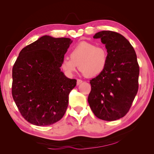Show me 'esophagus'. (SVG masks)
<instances>
[{"label":"esophagus","mask_w":154,"mask_h":154,"mask_svg":"<svg viewBox=\"0 0 154 154\" xmlns=\"http://www.w3.org/2000/svg\"><path fill=\"white\" fill-rule=\"evenodd\" d=\"M82 83V80H80V79H78V80H77V85H79L80 84H81Z\"/></svg>","instance_id":"1"}]
</instances>
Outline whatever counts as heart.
Segmentation results:
<instances>
[{
  "label": "heart",
  "instance_id": "obj_1",
  "mask_svg": "<svg viewBox=\"0 0 154 154\" xmlns=\"http://www.w3.org/2000/svg\"><path fill=\"white\" fill-rule=\"evenodd\" d=\"M70 58H64L61 67L69 75H72L78 66L83 75L94 78L103 72L108 63V52L103 46L82 42L70 51Z\"/></svg>",
  "mask_w": 154,
  "mask_h": 154
}]
</instances>
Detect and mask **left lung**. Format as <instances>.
Instances as JSON below:
<instances>
[{
	"label": "left lung",
	"instance_id": "left-lung-1",
	"mask_svg": "<svg viewBox=\"0 0 154 154\" xmlns=\"http://www.w3.org/2000/svg\"><path fill=\"white\" fill-rule=\"evenodd\" d=\"M100 38L108 52L105 71L90 80L88 102L100 119L115 121L128 113L139 87V66L132 45L121 34L102 31L93 36Z\"/></svg>",
	"mask_w": 154,
	"mask_h": 154
}]
</instances>
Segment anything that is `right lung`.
<instances>
[{"label":"right lung","instance_id":"right-lung-1","mask_svg":"<svg viewBox=\"0 0 154 154\" xmlns=\"http://www.w3.org/2000/svg\"><path fill=\"white\" fill-rule=\"evenodd\" d=\"M72 40L43 36L23 48L12 69V96L27 122L48 126L64 116L76 85L60 71Z\"/></svg>","mask_w":154,"mask_h":154}]
</instances>
